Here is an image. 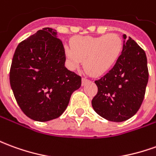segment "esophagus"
I'll return each mask as SVG.
<instances>
[{"mask_svg":"<svg viewBox=\"0 0 156 156\" xmlns=\"http://www.w3.org/2000/svg\"><path fill=\"white\" fill-rule=\"evenodd\" d=\"M88 82H89V79H87L85 78H82V85H85Z\"/></svg>","mask_w":156,"mask_h":156,"instance_id":"esophagus-1","label":"esophagus"}]
</instances>
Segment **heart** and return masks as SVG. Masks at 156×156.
Listing matches in <instances>:
<instances>
[{"instance_id":"b5f03b06","label":"heart","mask_w":156,"mask_h":156,"mask_svg":"<svg viewBox=\"0 0 156 156\" xmlns=\"http://www.w3.org/2000/svg\"><path fill=\"white\" fill-rule=\"evenodd\" d=\"M122 51V40L116 34L99 37H75L71 40V46H64L71 69H77L83 60L86 73L94 76H101L111 70L118 62Z\"/></svg>"}]
</instances>
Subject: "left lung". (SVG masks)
<instances>
[{
    "label": "left lung",
    "instance_id": "obj_1",
    "mask_svg": "<svg viewBox=\"0 0 156 156\" xmlns=\"http://www.w3.org/2000/svg\"><path fill=\"white\" fill-rule=\"evenodd\" d=\"M126 34L123 39L126 40ZM149 80L146 54L132 38L125 42L116 65L94 83L98 92L92 100L94 112L105 119L120 122L140 108Z\"/></svg>",
    "mask_w": 156,
    "mask_h": 156
}]
</instances>
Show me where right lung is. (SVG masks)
Wrapping results in <instances>:
<instances>
[{"mask_svg": "<svg viewBox=\"0 0 156 156\" xmlns=\"http://www.w3.org/2000/svg\"><path fill=\"white\" fill-rule=\"evenodd\" d=\"M62 42L51 28L39 30L17 45L11 69L10 84L23 112L38 122L59 117L81 77L65 67Z\"/></svg>", "mask_w": 156, "mask_h": 156, "instance_id": "right-lung-1", "label": "right lung"}]
</instances>
